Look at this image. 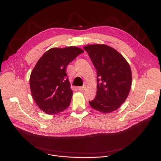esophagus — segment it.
Masks as SVG:
<instances>
[{
	"label": "esophagus",
	"instance_id": "esophagus-1",
	"mask_svg": "<svg viewBox=\"0 0 161 161\" xmlns=\"http://www.w3.org/2000/svg\"><path fill=\"white\" fill-rule=\"evenodd\" d=\"M86 89V86H83L82 87H78V89L79 91H83Z\"/></svg>",
	"mask_w": 161,
	"mask_h": 161
}]
</instances>
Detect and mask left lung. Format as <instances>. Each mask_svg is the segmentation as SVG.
Wrapping results in <instances>:
<instances>
[{
    "instance_id": "8db88e82",
    "label": "left lung",
    "mask_w": 161,
    "mask_h": 161,
    "mask_svg": "<svg viewBox=\"0 0 161 161\" xmlns=\"http://www.w3.org/2000/svg\"><path fill=\"white\" fill-rule=\"evenodd\" d=\"M95 67L97 92L90 106L102 113L119 108L127 98L132 85L130 67L125 58L112 47L104 44L83 47Z\"/></svg>"
}]
</instances>
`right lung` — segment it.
Masks as SVG:
<instances>
[{"mask_svg": "<svg viewBox=\"0 0 161 161\" xmlns=\"http://www.w3.org/2000/svg\"><path fill=\"white\" fill-rule=\"evenodd\" d=\"M83 52L75 46L53 47L36 64L30 76V88L34 100L46 114H58L69 106L73 91L66 73V66Z\"/></svg>", "mask_w": 161, "mask_h": 161, "instance_id": "obj_1", "label": "right lung"}]
</instances>
